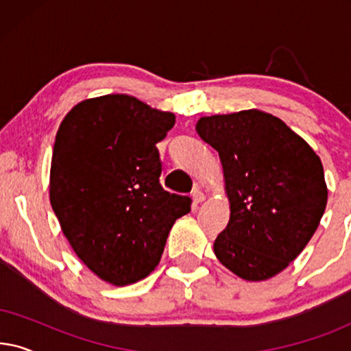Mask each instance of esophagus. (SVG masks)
I'll list each match as a JSON object with an SVG mask.
<instances>
[{
  "instance_id": "1",
  "label": "esophagus",
  "mask_w": 351,
  "mask_h": 351,
  "mask_svg": "<svg viewBox=\"0 0 351 351\" xmlns=\"http://www.w3.org/2000/svg\"><path fill=\"white\" fill-rule=\"evenodd\" d=\"M191 198H193V203L195 204H199V203H203V201L206 199V196H204V193L201 190H195L193 195H191Z\"/></svg>"
}]
</instances>
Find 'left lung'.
Here are the masks:
<instances>
[{
    "label": "left lung",
    "instance_id": "left-lung-1",
    "mask_svg": "<svg viewBox=\"0 0 351 351\" xmlns=\"http://www.w3.org/2000/svg\"><path fill=\"white\" fill-rule=\"evenodd\" d=\"M196 132L219 152L230 222L214 254L246 281L285 270L313 237L328 203L319 156L261 110L203 117Z\"/></svg>",
    "mask_w": 351,
    "mask_h": 351
}]
</instances>
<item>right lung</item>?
Wrapping results in <instances>:
<instances>
[{
    "label": "right lung",
    "instance_id": "add662e5",
    "mask_svg": "<svg viewBox=\"0 0 351 351\" xmlns=\"http://www.w3.org/2000/svg\"><path fill=\"white\" fill-rule=\"evenodd\" d=\"M174 123V113L108 94L75 105L57 131L51 206L76 256L110 285L150 275L172 225L190 213L189 196L160 184L156 143Z\"/></svg>",
    "mask_w": 351,
    "mask_h": 351
}]
</instances>
